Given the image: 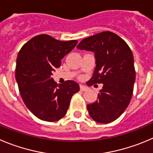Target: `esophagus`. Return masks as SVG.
<instances>
[{"label": "esophagus", "instance_id": "34e87169", "mask_svg": "<svg viewBox=\"0 0 153 153\" xmlns=\"http://www.w3.org/2000/svg\"><path fill=\"white\" fill-rule=\"evenodd\" d=\"M79 86H80V90L81 91H87V90L88 89V87L86 86V85H79Z\"/></svg>", "mask_w": 153, "mask_h": 153}]
</instances>
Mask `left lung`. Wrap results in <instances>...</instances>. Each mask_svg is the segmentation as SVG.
I'll use <instances>...</instances> for the list:
<instances>
[{
  "label": "left lung",
  "instance_id": "1",
  "mask_svg": "<svg viewBox=\"0 0 153 153\" xmlns=\"http://www.w3.org/2000/svg\"><path fill=\"white\" fill-rule=\"evenodd\" d=\"M76 48L94 53L96 67L87 85L103 84L97 101L87 105L88 113L97 123H112L124 113L131 99L135 81L131 50L110 31L83 39Z\"/></svg>",
  "mask_w": 153,
  "mask_h": 153
}]
</instances>
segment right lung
<instances>
[{"label":"right lung","mask_w":153,"mask_h":153,"mask_svg":"<svg viewBox=\"0 0 153 153\" xmlns=\"http://www.w3.org/2000/svg\"><path fill=\"white\" fill-rule=\"evenodd\" d=\"M77 40L60 41L47 34L35 36L20 49L16 59V79L29 110L38 119L59 121L66 114L72 96L79 91L73 80L58 85L52 72Z\"/></svg>","instance_id":"add662e5"}]
</instances>
